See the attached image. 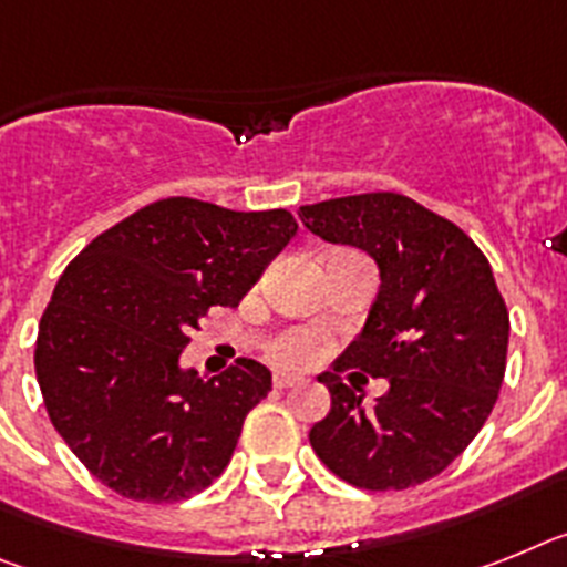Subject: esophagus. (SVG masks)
Listing matches in <instances>:
<instances>
[{"label":"esophagus","mask_w":567,"mask_h":567,"mask_svg":"<svg viewBox=\"0 0 567 567\" xmlns=\"http://www.w3.org/2000/svg\"><path fill=\"white\" fill-rule=\"evenodd\" d=\"M302 382V377H297V373H288V371H277L274 373V385L277 388H293Z\"/></svg>","instance_id":"obj_1"}]
</instances>
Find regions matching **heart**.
Listing matches in <instances>:
<instances>
[{"label":"heart","instance_id":"1","mask_svg":"<svg viewBox=\"0 0 567 567\" xmlns=\"http://www.w3.org/2000/svg\"><path fill=\"white\" fill-rule=\"evenodd\" d=\"M322 351V342H319L313 333L308 331H293L285 333L277 344H274V359L282 362V365H308Z\"/></svg>","mask_w":567,"mask_h":567}]
</instances>
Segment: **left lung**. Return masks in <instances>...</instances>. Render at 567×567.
Returning a JSON list of instances; mask_svg holds the SVG:
<instances>
[{
  "instance_id": "8db88e82",
  "label": "left lung",
  "mask_w": 567,
  "mask_h": 567,
  "mask_svg": "<svg viewBox=\"0 0 567 567\" xmlns=\"http://www.w3.org/2000/svg\"><path fill=\"white\" fill-rule=\"evenodd\" d=\"M299 219L333 245L365 250L379 290L333 373L331 411L311 447L353 488L405 491L442 474L491 416L508 357V308L467 234L402 194L302 205ZM357 367L389 379L373 409L338 379Z\"/></svg>"
}]
</instances>
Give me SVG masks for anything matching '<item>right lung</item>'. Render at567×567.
<instances>
[{
  "instance_id": "add662e5",
  "label": "right lung",
  "mask_w": 567,
  "mask_h": 567,
  "mask_svg": "<svg viewBox=\"0 0 567 567\" xmlns=\"http://www.w3.org/2000/svg\"><path fill=\"white\" fill-rule=\"evenodd\" d=\"M288 210L159 199L96 236L42 313L37 379L48 416L102 485L136 502L199 494L234 456L270 371L182 368L199 319L236 308L297 236Z\"/></svg>"
}]
</instances>
